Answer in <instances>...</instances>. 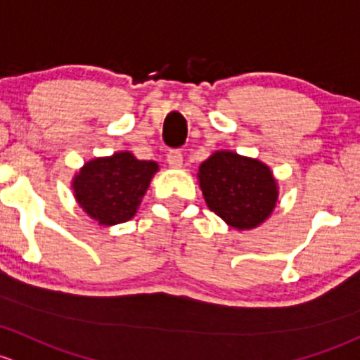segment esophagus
Wrapping results in <instances>:
<instances>
[{
	"instance_id": "esophagus-1",
	"label": "esophagus",
	"mask_w": 360,
	"mask_h": 360,
	"mask_svg": "<svg viewBox=\"0 0 360 360\" xmlns=\"http://www.w3.org/2000/svg\"><path fill=\"white\" fill-rule=\"evenodd\" d=\"M166 161H168V165L172 166V168H180L181 162H184V155H181L180 150H169V153L166 154Z\"/></svg>"
}]
</instances>
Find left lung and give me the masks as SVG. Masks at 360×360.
<instances>
[{
  "label": "left lung",
  "instance_id": "obj_1",
  "mask_svg": "<svg viewBox=\"0 0 360 360\" xmlns=\"http://www.w3.org/2000/svg\"><path fill=\"white\" fill-rule=\"evenodd\" d=\"M198 176L206 205L231 227H257L276 207V180L257 159L221 150L199 166Z\"/></svg>",
  "mask_w": 360,
  "mask_h": 360
}]
</instances>
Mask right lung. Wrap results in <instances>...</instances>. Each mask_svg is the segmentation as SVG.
Listing matches in <instances>:
<instances>
[{"mask_svg": "<svg viewBox=\"0 0 360 360\" xmlns=\"http://www.w3.org/2000/svg\"><path fill=\"white\" fill-rule=\"evenodd\" d=\"M158 172V162L116 153L86 162L72 181L76 201L102 225L128 221Z\"/></svg>", "mask_w": 360, "mask_h": 360, "instance_id": "right-lung-1", "label": "right lung"}]
</instances>
